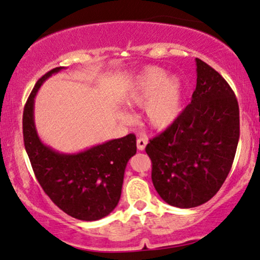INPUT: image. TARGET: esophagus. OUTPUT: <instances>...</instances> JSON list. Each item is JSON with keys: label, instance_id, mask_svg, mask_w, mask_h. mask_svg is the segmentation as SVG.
Segmentation results:
<instances>
[{"label": "esophagus", "instance_id": "1", "mask_svg": "<svg viewBox=\"0 0 260 260\" xmlns=\"http://www.w3.org/2000/svg\"><path fill=\"white\" fill-rule=\"evenodd\" d=\"M146 145H147V139L145 138H139L137 140V146H138V149L139 151H144Z\"/></svg>", "mask_w": 260, "mask_h": 260}]
</instances>
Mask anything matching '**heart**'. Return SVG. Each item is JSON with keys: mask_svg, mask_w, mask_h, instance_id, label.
<instances>
[{"mask_svg": "<svg viewBox=\"0 0 260 260\" xmlns=\"http://www.w3.org/2000/svg\"><path fill=\"white\" fill-rule=\"evenodd\" d=\"M132 107H144V118L147 125L155 131L171 127L181 114L184 105V90L177 76H167L159 67L144 69L132 83L125 95ZM122 118L131 116L123 113Z\"/></svg>", "mask_w": 260, "mask_h": 260, "instance_id": "b5f03b06", "label": "heart"}]
</instances>
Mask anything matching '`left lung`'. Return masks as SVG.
Segmentation results:
<instances>
[{
	"label": "left lung",
	"instance_id": "obj_1",
	"mask_svg": "<svg viewBox=\"0 0 260 260\" xmlns=\"http://www.w3.org/2000/svg\"><path fill=\"white\" fill-rule=\"evenodd\" d=\"M192 100L177 121L146 146L152 181L164 202L191 208L228 178L239 141V106L226 80L200 58Z\"/></svg>",
	"mask_w": 260,
	"mask_h": 260
}]
</instances>
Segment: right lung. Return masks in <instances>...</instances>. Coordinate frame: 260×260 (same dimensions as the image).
<instances>
[{"label":"right lung","instance_id":"add662e5","mask_svg":"<svg viewBox=\"0 0 260 260\" xmlns=\"http://www.w3.org/2000/svg\"><path fill=\"white\" fill-rule=\"evenodd\" d=\"M62 69L56 67L43 75L25 102L24 147L39 184L58 208L80 220H99L119 203L127 162L137 153V138L128 134L74 154L43 144L34 122V99L42 83Z\"/></svg>","mask_w":260,"mask_h":260}]
</instances>
